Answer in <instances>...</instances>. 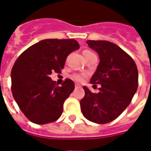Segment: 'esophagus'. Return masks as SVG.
Here are the masks:
<instances>
[{"label":"esophagus","mask_w":151,"mask_h":151,"mask_svg":"<svg viewBox=\"0 0 151 151\" xmlns=\"http://www.w3.org/2000/svg\"><path fill=\"white\" fill-rule=\"evenodd\" d=\"M75 88H81V86H80V84H76Z\"/></svg>","instance_id":"1"}]
</instances>
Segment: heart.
<instances>
[{"instance_id": "1", "label": "heart", "mask_w": 151, "mask_h": 151, "mask_svg": "<svg viewBox=\"0 0 151 151\" xmlns=\"http://www.w3.org/2000/svg\"><path fill=\"white\" fill-rule=\"evenodd\" d=\"M91 52L90 50H83V55H88V54H91ZM88 76V75L86 74V73H75V74H72L71 75V78L72 79V80H74V81H76V82H79V83H80V82H83V80H85V78Z\"/></svg>"}]
</instances>
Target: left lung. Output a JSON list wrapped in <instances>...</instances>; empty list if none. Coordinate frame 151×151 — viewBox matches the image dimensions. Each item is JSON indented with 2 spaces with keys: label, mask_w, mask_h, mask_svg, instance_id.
<instances>
[{
  "label": "left lung",
  "mask_w": 151,
  "mask_h": 151,
  "mask_svg": "<svg viewBox=\"0 0 151 151\" xmlns=\"http://www.w3.org/2000/svg\"><path fill=\"white\" fill-rule=\"evenodd\" d=\"M86 42L100 57L90 82L101 87L98 93H93L83 86L81 111L90 122L106 124L117 118L130 104L138 86V71L134 59L116 44L102 40Z\"/></svg>",
  "instance_id": "8db88e82"
}]
</instances>
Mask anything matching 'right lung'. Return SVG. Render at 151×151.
Segmentation results:
<instances>
[{"label": "right lung", "mask_w": 151, "mask_h": 151, "mask_svg": "<svg viewBox=\"0 0 151 151\" xmlns=\"http://www.w3.org/2000/svg\"><path fill=\"white\" fill-rule=\"evenodd\" d=\"M75 39H44L26 49L15 61L11 71V90L24 115L38 125L55 122L62 115L63 103L75 89L66 79L58 86L50 79L61 73L67 57L78 50Z\"/></svg>", "instance_id": "add662e5"}]
</instances>
